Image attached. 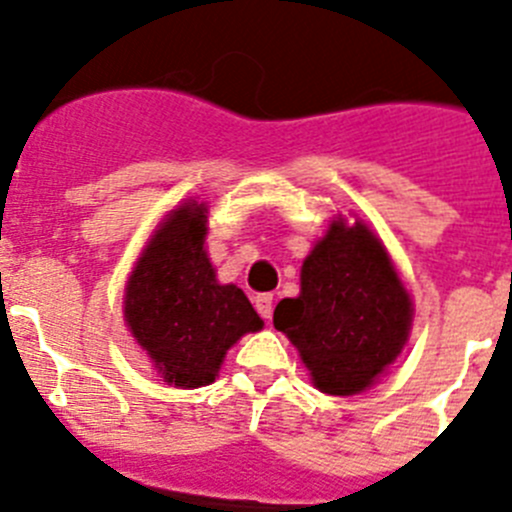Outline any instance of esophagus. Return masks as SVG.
I'll list each match as a JSON object with an SVG mask.
<instances>
[{
  "mask_svg": "<svg viewBox=\"0 0 512 512\" xmlns=\"http://www.w3.org/2000/svg\"><path fill=\"white\" fill-rule=\"evenodd\" d=\"M253 305H256V310H259V315L264 320H271V312H274V297L271 295H259L256 300H253Z\"/></svg>",
  "mask_w": 512,
  "mask_h": 512,
  "instance_id": "obj_1",
  "label": "esophagus"
}]
</instances>
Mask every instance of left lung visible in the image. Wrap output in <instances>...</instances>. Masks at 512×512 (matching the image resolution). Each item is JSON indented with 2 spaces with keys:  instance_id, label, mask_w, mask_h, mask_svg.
Here are the masks:
<instances>
[{
  "instance_id": "8db88e82",
  "label": "left lung",
  "mask_w": 512,
  "mask_h": 512,
  "mask_svg": "<svg viewBox=\"0 0 512 512\" xmlns=\"http://www.w3.org/2000/svg\"><path fill=\"white\" fill-rule=\"evenodd\" d=\"M413 325V300L390 253L361 220L330 223L300 274V295L274 310L282 330L328 395H359L400 356Z\"/></svg>"
}]
</instances>
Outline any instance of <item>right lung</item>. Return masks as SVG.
I'll return each mask as SVG.
<instances>
[{"label":"right lung","mask_w":512,"mask_h":512,"mask_svg":"<svg viewBox=\"0 0 512 512\" xmlns=\"http://www.w3.org/2000/svg\"><path fill=\"white\" fill-rule=\"evenodd\" d=\"M207 207L184 202L151 235L125 287L122 312L164 382H215L228 348L264 328L243 289L220 284L205 251Z\"/></svg>","instance_id":"obj_1"}]
</instances>
